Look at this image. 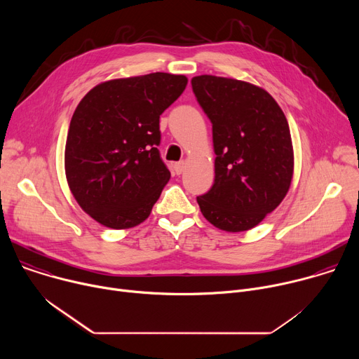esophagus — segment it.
Wrapping results in <instances>:
<instances>
[{"label": "esophagus", "instance_id": "esophagus-1", "mask_svg": "<svg viewBox=\"0 0 359 359\" xmlns=\"http://www.w3.org/2000/svg\"><path fill=\"white\" fill-rule=\"evenodd\" d=\"M184 169H186V162H184V161L175 163V172H176V175H182V173L184 172Z\"/></svg>", "mask_w": 359, "mask_h": 359}]
</instances>
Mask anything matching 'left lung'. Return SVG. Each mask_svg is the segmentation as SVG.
<instances>
[{
	"mask_svg": "<svg viewBox=\"0 0 359 359\" xmlns=\"http://www.w3.org/2000/svg\"><path fill=\"white\" fill-rule=\"evenodd\" d=\"M197 102L213 125L215 183L197 197L215 227L238 233L257 226L285 197L294 172L287 118L274 97L252 83L200 75Z\"/></svg>",
	"mask_w": 359,
	"mask_h": 359,
	"instance_id": "1",
	"label": "left lung"
}]
</instances>
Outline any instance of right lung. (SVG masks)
I'll use <instances>...</instances> for the list:
<instances>
[{"label":"right lung","instance_id":"1","mask_svg":"<svg viewBox=\"0 0 359 359\" xmlns=\"http://www.w3.org/2000/svg\"><path fill=\"white\" fill-rule=\"evenodd\" d=\"M184 75L102 82L76 107L65 144L68 186L85 213L121 230L144 222L170 179L161 159L159 118L183 93Z\"/></svg>","mask_w":359,"mask_h":359}]
</instances>
